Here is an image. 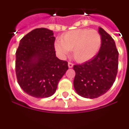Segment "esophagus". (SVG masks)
Returning a JSON list of instances; mask_svg holds the SVG:
<instances>
[{
	"mask_svg": "<svg viewBox=\"0 0 129 129\" xmlns=\"http://www.w3.org/2000/svg\"><path fill=\"white\" fill-rule=\"evenodd\" d=\"M68 67H69V68H72L73 66H74V64L71 62H68Z\"/></svg>",
	"mask_w": 129,
	"mask_h": 129,
	"instance_id": "34e87169",
	"label": "esophagus"
}]
</instances>
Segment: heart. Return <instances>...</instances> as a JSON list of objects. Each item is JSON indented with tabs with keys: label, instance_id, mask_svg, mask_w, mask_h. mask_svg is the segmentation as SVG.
Instances as JSON below:
<instances>
[{
	"label": "heart",
	"instance_id": "1",
	"mask_svg": "<svg viewBox=\"0 0 129 129\" xmlns=\"http://www.w3.org/2000/svg\"><path fill=\"white\" fill-rule=\"evenodd\" d=\"M101 37L95 29H77L68 31L57 41L55 48L59 54L64 56L72 50L73 57L78 62L92 59L100 50Z\"/></svg>",
	"mask_w": 129,
	"mask_h": 129
}]
</instances>
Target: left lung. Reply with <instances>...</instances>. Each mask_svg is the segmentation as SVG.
<instances>
[{
    "label": "left lung",
    "instance_id": "obj_1",
    "mask_svg": "<svg viewBox=\"0 0 129 129\" xmlns=\"http://www.w3.org/2000/svg\"><path fill=\"white\" fill-rule=\"evenodd\" d=\"M101 45L96 55L73 67L76 72L74 86L85 98H97L105 94L116 79L119 53L114 39L103 28H99Z\"/></svg>",
    "mask_w": 129,
    "mask_h": 129
}]
</instances>
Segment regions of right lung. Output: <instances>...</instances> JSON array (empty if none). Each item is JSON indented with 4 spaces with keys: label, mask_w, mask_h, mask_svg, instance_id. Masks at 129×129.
<instances>
[{
    "label": "right lung",
    "mask_w": 129,
    "mask_h": 129,
    "mask_svg": "<svg viewBox=\"0 0 129 129\" xmlns=\"http://www.w3.org/2000/svg\"><path fill=\"white\" fill-rule=\"evenodd\" d=\"M53 31L36 28L20 40L16 51L15 72L24 92L37 98L55 93L61 77L68 69V62L55 55Z\"/></svg>",
    "instance_id": "right-lung-1"
}]
</instances>
